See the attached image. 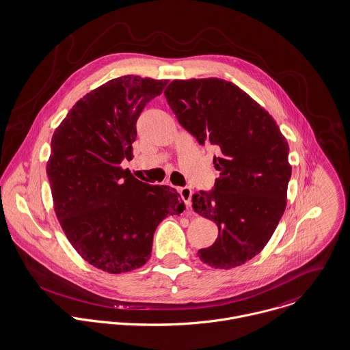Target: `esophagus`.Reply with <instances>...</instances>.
Instances as JSON below:
<instances>
[{
  "instance_id": "34e87169",
  "label": "esophagus",
  "mask_w": 350,
  "mask_h": 350,
  "mask_svg": "<svg viewBox=\"0 0 350 350\" xmlns=\"http://www.w3.org/2000/svg\"><path fill=\"white\" fill-rule=\"evenodd\" d=\"M192 189L189 188V187H184V188H181L180 189V195H181V198H183V200H184V203H185V206L189 208L191 207V199H192Z\"/></svg>"
}]
</instances>
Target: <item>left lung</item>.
Segmentation results:
<instances>
[{"label":"left lung","instance_id":"left-lung-1","mask_svg":"<svg viewBox=\"0 0 350 350\" xmlns=\"http://www.w3.org/2000/svg\"><path fill=\"white\" fill-rule=\"evenodd\" d=\"M165 97L185 130L219 150L213 189L192 196V208L219 230L198 256L216 269L239 267L267 246L286 207L288 142L269 112L232 82L174 79Z\"/></svg>","mask_w":350,"mask_h":350}]
</instances>
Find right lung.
<instances>
[{
  "instance_id": "add662e5",
  "label": "right lung",
  "mask_w": 350,
  "mask_h": 350,
  "mask_svg": "<svg viewBox=\"0 0 350 350\" xmlns=\"http://www.w3.org/2000/svg\"><path fill=\"white\" fill-rule=\"evenodd\" d=\"M166 83L111 79L79 98L53 135L47 176L55 215L77 253L103 272L143 267L157 226L185 210L176 189L142 183L122 167L133 159L140 112Z\"/></svg>"
}]
</instances>
